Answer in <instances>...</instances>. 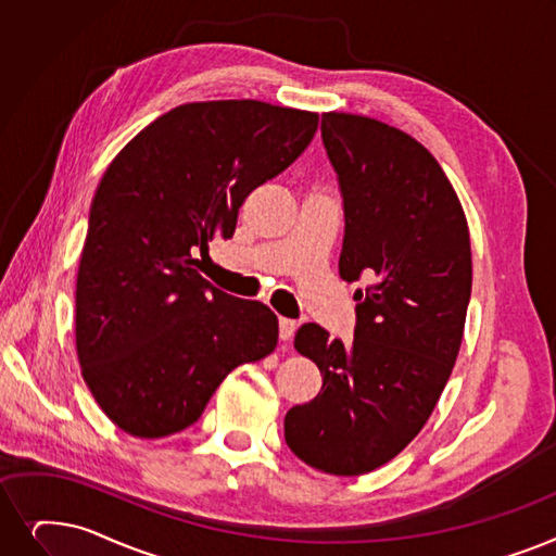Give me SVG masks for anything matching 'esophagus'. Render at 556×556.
Instances as JSON below:
<instances>
[{
    "mask_svg": "<svg viewBox=\"0 0 556 556\" xmlns=\"http://www.w3.org/2000/svg\"><path fill=\"white\" fill-rule=\"evenodd\" d=\"M298 329V323L291 318H279V338L281 341H291L293 333Z\"/></svg>",
    "mask_w": 556,
    "mask_h": 556,
    "instance_id": "34e87169",
    "label": "esophagus"
}]
</instances>
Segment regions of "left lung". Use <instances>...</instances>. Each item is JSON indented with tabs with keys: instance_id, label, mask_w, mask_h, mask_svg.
<instances>
[{
	"instance_id": "8db88e82",
	"label": "left lung",
	"mask_w": 556,
	"mask_h": 556,
	"mask_svg": "<svg viewBox=\"0 0 556 556\" xmlns=\"http://www.w3.org/2000/svg\"><path fill=\"white\" fill-rule=\"evenodd\" d=\"M345 206L338 270L356 291L354 341L306 323L295 350L320 368L316 400L286 414V443L311 468L356 477L389 464L437 406L462 348L472 288L470 231L439 161L408 134L323 113Z\"/></svg>"
}]
</instances>
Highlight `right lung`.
Here are the masks:
<instances>
[{"label":"right lung","instance_id":"obj_1","mask_svg":"<svg viewBox=\"0 0 556 556\" xmlns=\"http://www.w3.org/2000/svg\"><path fill=\"white\" fill-rule=\"evenodd\" d=\"M318 113L256 100L181 104L136 134L90 204L77 273V356L106 418L136 439L195 422L238 366L277 348V316L195 265L231 238L250 192L313 140Z\"/></svg>","mask_w":556,"mask_h":556}]
</instances>
